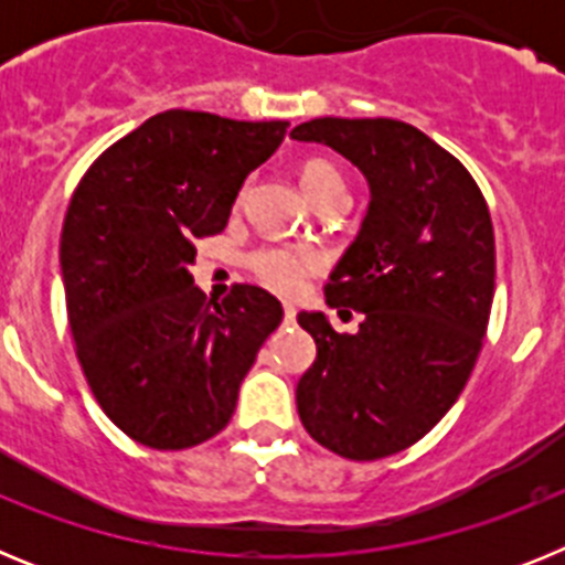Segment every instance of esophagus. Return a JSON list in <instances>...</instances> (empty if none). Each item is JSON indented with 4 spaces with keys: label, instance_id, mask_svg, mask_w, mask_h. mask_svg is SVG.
Returning <instances> with one entry per match:
<instances>
[{
    "label": "esophagus",
    "instance_id": "obj_1",
    "mask_svg": "<svg viewBox=\"0 0 565 565\" xmlns=\"http://www.w3.org/2000/svg\"><path fill=\"white\" fill-rule=\"evenodd\" d=\"M282 319H286V326H291L294 319H297V308H294V306L282 308Z\"/></svg>",
    "mask_w": 565,
    "mask_h": 565
}]
</instances>
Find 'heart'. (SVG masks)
<instances>
[{
	"mask_svg": "<svg viewBox=\"0 0 565 565\" xmlns=\"http://www.w3.org/2000/svg\"><path fill=\"white\" fill-rule=\"evenodd\" d=\"M299 183L306 189L308 198H317L319 192L326 189L342 186V174L337 172V167L328 161H306L299 169ZM252 266L257 271V277L266 282L271 291L277 294H294L302 288L308 274H313L319 268V257L306 248H259L252 257Z\"/></svg>",
	"mask_w": 565,
	"mask_h": 565,
	"instance_id": "b5f03b06",
	"label": "heart"
}]
</instances>
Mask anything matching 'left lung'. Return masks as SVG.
<instances>
[{
  "instance_id": "obj_1",
  "label": "left lung",
  "mask_w": 565,
  "mask_h": 565,
  "mask_svg": "<svg viewBox=\"0 0 565 565\" xmlns=\"http://www.w3.org/2000/svg\"><path fill=\"white\" fill-rule=\"evenodd\" d=\"M291 138L331 147L371 189L326 286L328 306L362 322L337 333L322 311L299 313L317 359L297 384V413L331 452L376 461L427 436L476 367L495 294L492 221L467 169L411 124L313 118Z\"/></svg>"
}]
</instances>
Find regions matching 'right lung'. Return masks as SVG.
<instances>
[{
    "instance_id": "1",
    "label": "right lung",
    "mask_w": 565,
    "mask_h": 565,
    "mask_svg": "<svg viewBox=\"0 0 565 565\" xmlns=\"http://www.w3.org/2000/svg\"><path fill=\"white\" fill-rule=\"evenodd\" d=\"M286 127L167 109L113 143L70 201L58 243L70 333L102 411L143 447L217 436L282 322L277 297L257 286L206 302L189 266L194 239L226 228Z\"/></svg>"
}]
</instances>
